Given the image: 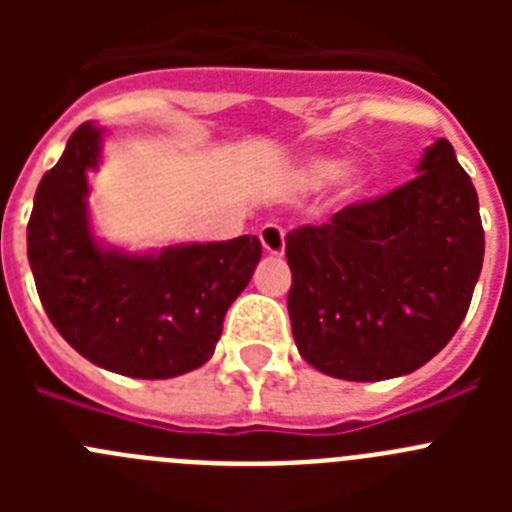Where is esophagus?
I'll return each mask as SVG.
<instances>
[{
	"label": "esophagus",
	"mask_w": 512,
	"mask_h": 512,
	"mask_svg": "<svg viewBox=\"0 0 512 512\" xmlns=\"http://www.w3.org/2000/svg\"><path fill=\"white\" fill-rule=\"evenodd\" d=\"M261 246H264L266 253L271 256H282L284 253V228L277 223H266L259 233Z\"/></svg>",
	"instance_id": "34e87169"
}]
</instances>
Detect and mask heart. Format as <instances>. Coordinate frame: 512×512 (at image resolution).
Here are the masks:
<instances>
[{
	"mask_svg": "<svg viewBox=\"0 0 512 512\" xmlns=\"http://www.w3.org/2000/svg\"><path fill=\"white\" fill-rule=\"evenodd\" d=\"M338 180V197L341 200H354L366 189V174L361 169H346L343 171L341 161L336 158H307L305 164L297 169V182L307 189H318L325 187V184Z\"/></svg>",
	"mask_w": 512,
	"mask_h": 512,
	"instance_id": "obj_1",
	"label": "heart"
}]
</instances>
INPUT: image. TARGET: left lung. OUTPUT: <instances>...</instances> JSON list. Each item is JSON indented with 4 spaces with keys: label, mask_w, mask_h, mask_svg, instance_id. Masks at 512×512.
<instances>
[{
    "label": "left lung",
    "mask_w": 512,
    "mask_h": 512,
    "mask_svg": "<svg viewBox=\"0 0 512 512\" xmlns=\"http://www.w3.org/2000/svg\"><path fill=\"white\" fill-rule=\"evenodd\" d=\"M482 259L477 189L438 138L408 184L287 233L297 351L348 382L415 372L459 330Z\"/></svg>",
    "instance_id": "obj_1"
}]
</instances>
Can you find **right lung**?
I'll return each instance as SVG.
<instances>
[{"label":"right lung","instance_id":"obj_1","mask_svg":"<svg viewBox=\"0 0 512 512\" xmlns=\"http://www.w3.org/2000/svg\"><path fill=\"white\" fill-rule=\"evenodd\" d=\"M102 130L81 125L40 179L27 223V259L40 302L84 359L135 379H171L215 354L223 320L261 259L256 235L169 246L104 248L87 212V169Z\"/></svg>","mask_w":512,"mask_h":512}]
</instances>
